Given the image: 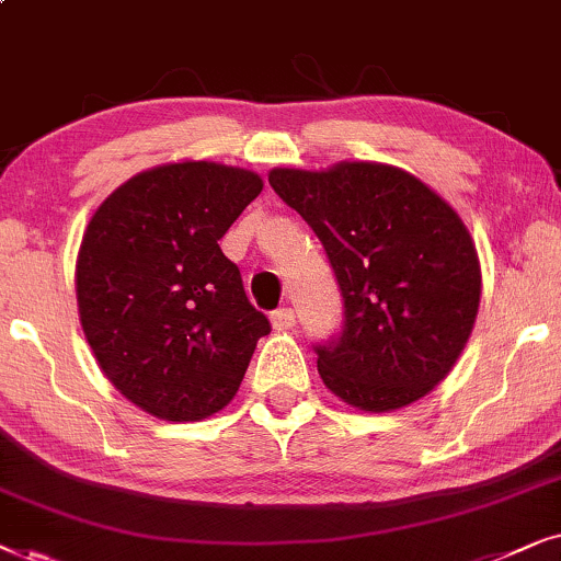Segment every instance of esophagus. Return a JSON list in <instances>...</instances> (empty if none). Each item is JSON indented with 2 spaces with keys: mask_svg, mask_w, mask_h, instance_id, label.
I'll return each mask as SVG.
<instances>
[{
  "mask_svg": "<svg viewBox=\"0 0 561 561\" xmlns=\"http://www.w3.org/2000/svg\"><path fill=\"white\" fill-rule=\"evenodd\" d=\"M295 323H297V316H295L293 308H279V310L272 312L274 331H289V328H293Z\"/></svg>",
  "mask_w": 561,
  "mask_h": 561,
  "instance_id": "1",
  "label": "esophagus"
}]
</instances>
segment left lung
Masks as SVG:
<instances>
[{"label": "left lung", "instance_id": "left-lung-1", "mask_svg": "<svg viewBox=\"0 0 561 561\" xmlns=\"http://www.w3.org/2000/svg\"><path fill=\"white\" fill-rule=\"evenodd\" d=\"M268 184L323 243L339 285V333L312 343L328 390L369 413L431 392L480 308V261L459 215L382 163L274 169Z\"/></svg>", "mask_w": 561, "mask_h": 561}]
</instances>
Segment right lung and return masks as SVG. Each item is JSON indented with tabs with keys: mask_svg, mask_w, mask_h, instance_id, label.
<instances>
[{
	"mask_svg": "<svg viewBox=\"0 0 561 561\" xmlns=\"http://www.w3.org/2000/svg\"><path fill=\"white\" fill-rule=\"evenodd\" d=\"M261 186L243 169L169 163L133 176L89 220L77 259L81 325L110 382L146 413H218L272 331L218 243Z\"/></svg>",
	"mask_w": 561,
	"mask_h": 561,
	"instance_id": "1",
	"label": "right lung"
}]
</instances>
